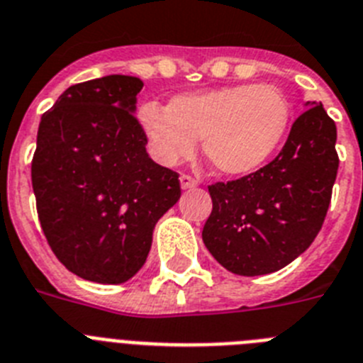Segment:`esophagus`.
Returning a JSON list of instances; mask_svg holds the SVG:
<instances>
[{"mask_svg": "<svg viewBox=\"0 0 363 363\" xmlns=\"http://www.w3.org/2000/svg\"><path fill=\"white\" fill-rule=\"evenodd\" d=\"M195 186H197V181H195L194 177H190V175H181L182 190H191V188H195Z\"/></svg>", "mask_w": 363, "mask_h": 363, "instance_id": "34e87169", "label": "esophagus"}]
</instances>
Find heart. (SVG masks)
Returning a JSON list of instances; mask_svg holds the SVG:
<instances>
[{"instance_id": "obj_1", "label": "heart", "mask_w": 363, "mask_h": 363, "mask_svg": "<svg viewBox=\"0 0 363 363\" xmlns=\"http://www.w3.org/2000/svg\"><path fill=\"white\" fill-rule=\"evenodd\" d=\"M138 125L164 166L194 155L203 143L208 164L226 177L261 169L281 146L291 122V102L279 87L235 84L173 96L166 109L144 104Z\"/></svg>"}]
</instances>
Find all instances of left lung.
Instances as JSON below:
<instances>
[{"label":"left lung","instance_id":"8db88e82","mask_svg":"<svg viewBox=\"0 0 363 363\" xmlns=\"http://www.w3.org/2000/svg\"><path fill=\"white\" fill-rule=\"evenodd\" d=\"M292 124L279 155L238 181L208 186L203 241L238 276L276 272L303 254L325 220L338 173L336 124L321 102Z\"/></svg>","mask_w":363,"mask_h":363}]
</instances>
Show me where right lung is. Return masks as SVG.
I'll return each mask as SVG.
<instances>
[{
	"label": "right lung",
	"instance_id": "obj_1",
	"mask_svg": "<svg viewBox=\"0 0 363 363\" xmlns=\"http://www.w3.org/2000/svg\"><path fill=\"white\" fill-rule=\"evenodd\" d=\"M143 86L125 74L82 82L38 128L30 175L40 225L65 269L87 281L131 279L157 220L181 197L179 175L150 159L133 115Z\"/></svg>",
	"mask_w": 363,
	"mask_h": 363
}]
</instances>
